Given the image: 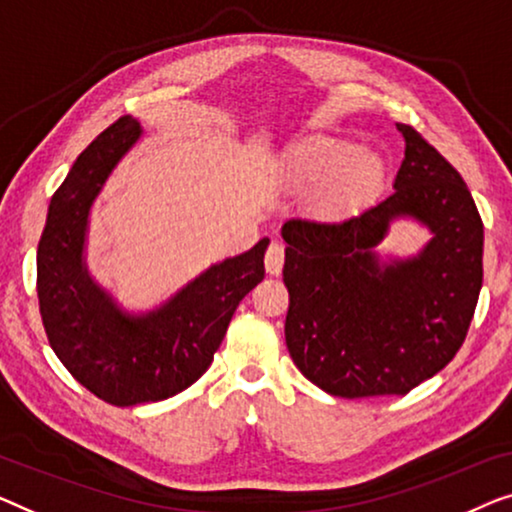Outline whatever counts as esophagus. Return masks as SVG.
<instances>
[{
  "label": "esophagus",
  "mask_w": 512,
  "mask_h": 512,
  "mask_svg": "<svg viewBox=\"0 0 512 512\" xmlns=\"http://www.w3.org/2000/svg\"><path fill=\"white\" fill-rule=\"evenodd\" d=\"M283 262H285V248H283V243L273 241L271 246L266 248V255H264L266 271H269L271 276H278V273L283 271Z\"/></svg>",
  "instance_id": "esophagus-1"
}]
</instances>
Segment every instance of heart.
<instances>
[{"instance_id": "heart-1", "label": "heart", "mask_w": 512, "mask_h": 512, "mask_svg": "<svg viewBox=\"0 0 512 512\" xmlns=\"http://www.w3.org/2000/svg\"><path fill=\"white\" fill-rule=\"evenodd\" d=\"M285 176L294 183H329V204L348 208L378 192L385 178V162L376 153H357L343 139L315 136L294 148L285 164Z\"/></svg>"}]
</instances>
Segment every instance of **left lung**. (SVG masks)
I'll return each instance as SVG.
<instances>
[{"label": "left lung", "instance_id": "obj_1", "mask_svg": "<svg viewBox=\"0 0 512 512\" xmlns=\"http://www.w3.org/2000/svg\"><path fill=\"white\" fill-rule=\"evenodd\" d=\"M394 192L343 220L283 225L285 343L297 369L334 397L408 394L462 348L482 287V220L459 171L410 125ZM432 232L420 256L383 265L389 222Z\"/></svg>", "mask_w": 512, "mask_h": 512}]
</instances>
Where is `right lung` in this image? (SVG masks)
<instances>
[{"label":"right lung","mask_w":512,"mask_h":512,"mask_svg":"<svg viewBox=\"0 0 512 512\" xmlns=\"http://www.w3.org/2000/svg\"><path fill=\"white\" fill-rule=\"evenodd\" d=\"M141 125L122 115L78 155L48 206L37 250L39 311L71 376L111 406L162 401L204 376L239 301L264 278L269 239L213 264L146 315L120 311L83 264L92 201Z\"/></svg>","instance_id":"add662e5"}]
</instances>
